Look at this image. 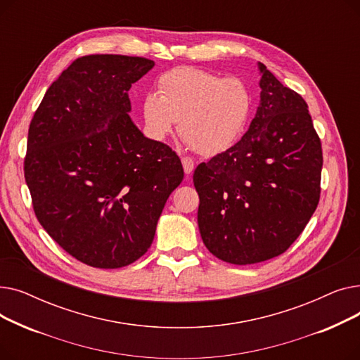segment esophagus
Listing matches in <instances>:
<instances>
[{"label": "esophagus", "instance_id": "obj_1", "mask_svg": "<svg viewBox=\"0 0 360 360\" xmlns=\"http://www.w3.org/2000/svg\"><path fill=\"white\" fill-rule=\"evenodd\" d=\"M181 160H182V166H184V172L186 175H191L193 170H194V166H195L194 160L190 159V158H182Z\"/></svg>", "mask_w": 360, "mask_h": 360}]
</instances>
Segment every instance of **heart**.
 Masks as SVG:
<instances>
[{"mask_svg": "<svg viewBox=\"0 0 360 360\" xmlns=\"http://www.w3.org/2000/svg\"><path fill=\"white\" fill-rule=\"evenodd\" d=\"M252 98L239 79L195 67H176L159 79L158 93L141 102L143 127L153 141H163L178 122L181 136L198 155L212 158L229 150L243 134Z\"/></svg>", "mask_w": 360, "mask_h": 360, "instance_id": "obj_1", "label": "heart"}]
</instances>
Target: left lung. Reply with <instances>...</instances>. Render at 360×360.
I'll list each match as a JSON object with an SVG mask.
<instances>
[{
    "mask_svg": "<svg viewBox=\"0 0 360 360\" xmlns=\"http://www.w3.org/2000/svg\"><path fill=\"white\" fill-rule=\"evenodd\" d=\"M258 70L259 105L248 131L194 172L202 242L236 266L285 252L321 193L323 150L307 102L266 65L258 63Z\"/></svg>",
    "mask_w": 360,
    "mask_h": 360,
    "instance_id": "obj_1",
    "label": "left lung"
}]
</instances>
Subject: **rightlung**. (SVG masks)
<instances>
[{
    "instance_id": "1",
    "label": "right lung",
    "mask_w": 360,
    "mask_h": 360,
    "mask_svg": "<svg viewBox=\"0 0 360 360\" xmlns=\"http://www.w3.org/2000/svg\"><path fill=\"white\" fill-rule=\"evenodd\" d=\"M153 67L141 56H82L30 122L25 178L34 214L90 267L121 269L144 255L184 179L175 151L144 137L129 117L128 90Z\"/></svg>"
}]
</instances>
